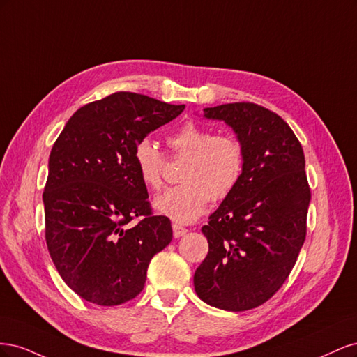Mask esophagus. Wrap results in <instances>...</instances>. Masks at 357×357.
I'll return each mask as SVG.
<instances>
[{
  "label": "esophagus",
  "mask_w": 357,
  "mask_h": 357,
  "mask_svg": "<svg viewBox=\"0 0 357 357\" xmlns=\"http://www.w3.org/2000/svg\"><path fill=\"white\" fill-rule=\"evenodd\" d=\"M172 234H174V238H180V236L188 234V229L183 228V226H180L177 223H174V225H172Z\"/></svg>",
  "instance_id": "obj_1"
}]
</instances>
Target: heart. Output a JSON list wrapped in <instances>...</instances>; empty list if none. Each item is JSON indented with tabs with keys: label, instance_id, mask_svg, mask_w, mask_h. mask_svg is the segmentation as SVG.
<instances>
[{
	"label": "heart",
	"instance_id": "heart-1",
	"mask_svg": "<svg viewBox=\"0 0 357 357\" xmlns=\"http://www.w3.org/2000/svg\"><path fill=\"white\" fill-rule=\"evenodd\" d=\"M171 153L186 159L181 168L183 185L167 189L155 199V210L178 225L195 222L210 199L219 201L238 185L244 168L241 143L234 135H213L197 122H186L167 137ZM139 180L152 190L162 186L165 158L150 138H142L132 150Z\"/></svg>",
	"mask_w": 357,
	"mask_h": 357
}]
</instances>
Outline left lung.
Wrapping results in <instances>:
<instances>
[{"mask_svg": "<svg viewBox=\"0 0 357 357\" xmlns=\"http://www.w3.org/2000/svg\"><path fill=\"white\" fill-rule=\"evenodd\" d=\"M232 128L244 152L238 185L202 226L208 255L193 286L211 307L245 311L282 287L305 241L311 193L305 158L290 126L252 102L204 109Z\"/></svg>", "mask_w": 357, "mask_h": 357, "instance_id": "1", "label": "left lung"}]
</instances>
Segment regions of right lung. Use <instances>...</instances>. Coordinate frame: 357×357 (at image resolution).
Returning <instances> with one entry per match:
<instances>
[{
    "label": "right lung",
    "mask_w": 357,
    "mask_h": 357,
    "mask_svg": "<svg viewBox=\"0 0 357 357\" xmlns=\"http://www.w3.org/2000/svg\"><path fill=\"white\" fill-rule=\"evenodd\" d=\"M183 110L116 92L75 112L52 147L43 193L47 248L63 282L92 304L134 299L152 257L172 240L169 219L150 211L132 150Z\"/></svg>",
    "instance_id": "obj_1"
}]
</instances>
